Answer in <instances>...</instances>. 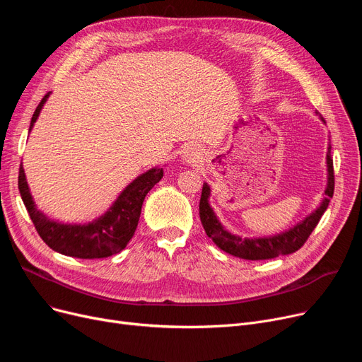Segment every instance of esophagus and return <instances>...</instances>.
Wrapping results in <instances>:
<instances>
[{
	"label": "esophagus",
	"mask_w": 362,
	"mask_h": 362,
	"mask_svg": "<svg viewBox=\"0 0 362 362\" xmlns=\"http://www.w3.org/2000/svg\"><path fill=\"white\" fill-rule=\"evenodd\" d=\"M197 158H199V151L194 147H188L182 153V160L185 163H193V162H196Z\"/></svg>",
	"instance_id": "1"
}]
</instances>
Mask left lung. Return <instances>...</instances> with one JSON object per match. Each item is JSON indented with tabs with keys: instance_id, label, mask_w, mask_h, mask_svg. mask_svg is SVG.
I'll use <instances>...</instances> for the list:
<instances>
[{
	"instance_id": "obj_1",
	"label": "left lung",
	"mask_w": 362,
	"mask_h": 362,
	"mask_svg": "<svg viewBox=\"0 0 362 362\" xmlns=\"http://www.w3.org/2000/svg\"><path fill=\"white\" fill-rule=\"evenodd\" d=\"M330 151H332V146H329V153H327L329 184H327V188H325V199L322 200L321 206L313 215H309L303 222L298 223L295 228H291L283 234L265 237V238H240L237 235H233L228 231L223 230V227L216 219L208 202L211 188L208 184H203L200 203H199V215H200L202 226L206 234H208V237H211L214 240V243L223 252L247 261L272 259V257H277L280 255H290L299 250L305 245L308 237L311 235L314 228L317 227V223L320 222L325 209L329 208L330 199L333 197V193H334V169H333V159H332Z\"/></svg>"
}]
</instances>
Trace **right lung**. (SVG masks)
Segmentation results:
<instances>
[{
    "instance_id": "right-lung-1",
    "label": "right lung",
    "mask_w": 362,
    "mask_h": 362,
    "mask_svg": "<svg viewBox=\"0 0 362 362\" xmlns=\"http://www.w3.org/2000/svg\"><path fill=\"white\" fill-rule=\"evenodd\" d=\"M48 94L49 93L44 95L33 112L29 131L35 124ZM162 177V169L147 170L146 174L134 180L125 188L105 216L87 223V226H66V223L49 221L45 215L37 211L29 193L22 165L17 185H19L22 200L37 233L49 249L66 256L79 257V259H100V257L116 255L127 247L136 226H139L144 197Z\"/></svg>"
}]
</instances>
